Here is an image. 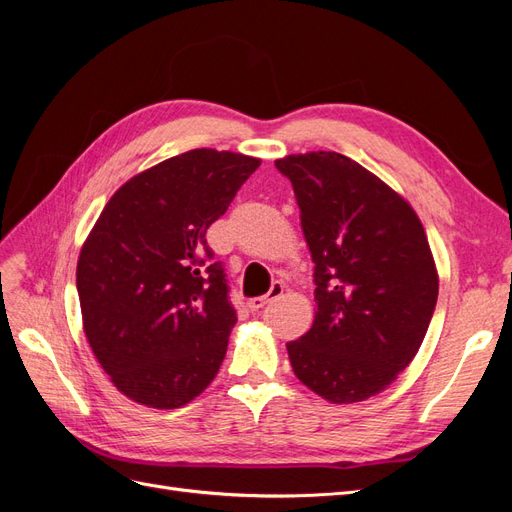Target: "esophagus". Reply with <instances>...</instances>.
Wrapping results in <instances>:
<instances>
[{"label":"esophagus","mask_w":512,"mask_h":512,"mask_svg":"<svg viewBox=\"0 0 512 512\" xmlns=\"http://www.w3.org/2000/svg\"><path fill=\"white\" fill-rule=\"evenodd\" d=\"M284 282H280V280H277V282H273L271 284V290L267 292V294H262V297H254V299H250V303H247V305H250V309H252V312H258V309H262V307H265L267 303H271V301H275V299H280L282 297V294H284Z\"/></svg>","instance_id":"34e87169"}]
</instances>
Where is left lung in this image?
Segmentation results:
<instances>
[{
	"label": "left lung",
	"instance_id": "obj_1",
	"mask_svg": "<svg viewBox=\"0 0 512 512\" xmlns=\"http://www.w3.org/2000/svg\"><path fill=\"white\" fill-rule=\"evenodd\" d=\"M290 179L314 260L316 320L290 342V365L333 404L374 397L423 344L438 273L414 209L335 151L275 162Z\"/></svg>",
	"mask_w": 512,
	"mask_h": 512
}]
</instances>
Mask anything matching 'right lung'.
Wrapping results in <instances>:
<instances>
[{"label":"right lung","mask_w":512,"mask_h":512,"mask_svg":"<svg viewBox=\"0 0 512 512\" xmlns=\"http://www.w3.org/2000/svg\"><path fill=\"white\" fill-rule=\"evenodd\" d=\"M258 166L185 151L123 183L89 232L76 265L85 335L136 404L181 408L218 374L237 312L207 230Z\"/></svg>","instance_id":"add662e5"}]
</instances>
